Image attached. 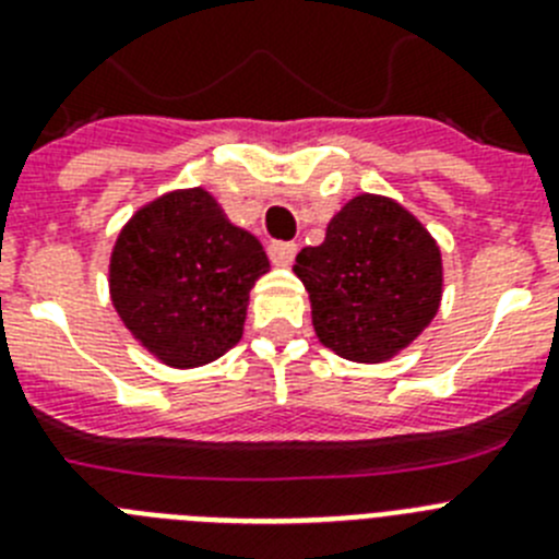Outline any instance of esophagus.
Listing matches in <instances>:
<instances>
[{"mask_svg":"<svg viewBox=\"0 0 559 559\" xmlns=\"http://www.w3.org/2000/svg\"><path fill=\"white\" fill-rule=\"evenodd\" d=\"M269 257L274 265H290L296 257V243H283V240H274L269 246Z\"/></svg>","mask_w":559,"mask_h":559,"instance_id":"esophagus-1","label":"esophagus"}]
</instances>
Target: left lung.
Segmentation results:
<instances>
[{
    "instance_id": "obj_1",
    "label": "left lung",
    "mask_w": 559,
    "mask_h": 559,
    "mask_svg": "<svg viewBox=\"0 0 559 559\" xmlns=\"http://www.w3.org/2000/svg\"><path fill=\"white\" fill-rule=\"evenodd\" d=\"M324 347L383 364L412 347L442 302V251L400 201L360 192L330 218L324 243L296 254Z\"/></svg>"
}]
</instances>
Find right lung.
<instances>
[{
	"label": "right lung",
	"instance_id": "add662e5",
	"mask_svg": "<svg viewBox=\"0 0 559 559\" xmlns=\"http://www.w3.org/2000/svg\"><path fill=\"white\" fill-rule=\"evenodd\" d=\"M269 257L204 187L133 212L114 240L108 294L128 333L173 369L218 360L243 338L249 294Z\"/></svg>",
	"mask_w": 559,
	"mask_h": 559
}]
</instances>
